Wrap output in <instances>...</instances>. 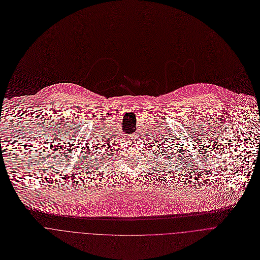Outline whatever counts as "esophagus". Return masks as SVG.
I'll use <instances>...</instances> for the list:
<instances>
[{"label":"esophagus","instance_id":"1","mask_svg":"<svg viewBox=\"0 0 260 260\" xmlns=\"http://www.w3.org/2000/svg\"><path fill=\"white\" fill-rule=\"evenodd\" d=\"M138 137H139V134H134V135H132V136H131V138H132L133 140L138 139Z\"/></svg>","mask_w":260,"mask_h":260}]
</instances>
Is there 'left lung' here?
Returning a JSON list of instances; mask_svg holds the SVG:
<instances>
[{
    "instance_id": "8db88e82",
    "label": "left lung",
    "mask_w": 260,
    "mask_h": 260,
    "mask_svg": "<svg viewBox=\"0 0 260 260\" xmlns=\"http://www.w3.org/2000/svg\"><path fill=\"white\" fill-rule=\"evenodd\" d=\"M163 152H165V150H163ZM163 152H162V153H163ZM162 155H163V154H162ZM165 155H166V156H165L164 158H165L166 160H168V159H171V157H170V156H168L167 154H165Z\"/></svg>"
}]
</instances>
